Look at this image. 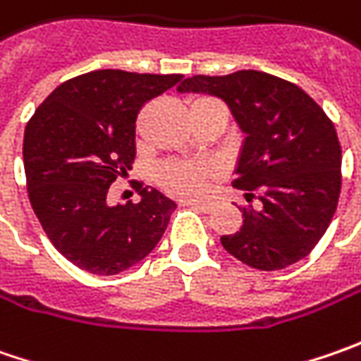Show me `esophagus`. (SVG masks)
I'll list each match as a JSON object with an SVG mask.
<instances>
[{"mask_svg":"<svg viewBox=\"0 0 361 361\" xmlns=\"http://www.w3.org/2000/svg\"><path fill=\"white\" fill-rule=\"evenodd\" d=\"M188 207H192V209H199L202 213H209V211H213V204L211 202H199V201H190L187 202Z\"/></svg>","mask_w":361,"mask_h":361,"instance_id":"1","label":"esophagus"}]
</instances>
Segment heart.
I'll return each mask as SVG.
<instances>
[{
    "instance_id": "1",
    "label": "heart",
    "mask_w": 361,
    "mask_h": 361,
    "mask_svg": "<svg viewBox=\"0 0 361 361\" xmlns=\"http://www.w3.org/2000/svg\"><path fill=\"white\" fill-rule=\"evenodd\" d=\"M204 102L215 100H197L195 104ZM215 178V166L209 162H169L159 169L160 185L180 199H201L209 192Z\"/></svg>"
}]
</instances>
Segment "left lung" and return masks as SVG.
<instances>
[{
  "mask_svg": "<svg viewBox=\"0 0 361 361\" xmlns=\"http://www.w3.org/2000/svg\"><path fill=\"white\" fill-rule=\"evenodd\" d=\"M178 92L221 98L245 134L233 187L247 201L257 192L261 207H241V229L221 237L225 251L261 271L310 255L341 188L340 140L326 112L299 86L255 70L187 78Z\"/></svg>",
  "mask_w": 361,
  "mask_h": 361,
  "instance_id": "obj_1",
  "label": "left lung"
}]
</instances>
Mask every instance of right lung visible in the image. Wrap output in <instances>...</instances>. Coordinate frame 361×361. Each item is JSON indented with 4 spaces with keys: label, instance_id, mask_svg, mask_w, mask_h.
<instances>
[{
    "label": "right lung",
    "instance_id": "add662e5",
    "mask_svg": "<svg viewBox=\"0 0 361 361\" xmlns=\"http://www.w3.org/2000/svg\"><path fill=\"white\" fill-rule=\"evenodd\" d=\"M180 74L96 70L60 84L23 134L27 195L51 245L80 269L116 275L160 241L176 202L140 185V202L108 204V187L130 171L134 124L148 100Z\"/></svg>",
    "mask_w": 361,
    "mask_h": 361
}]
</instances>
